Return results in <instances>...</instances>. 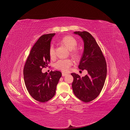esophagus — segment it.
<instances>
[{"label": "esophagus", "instance_id": "esophagus-1", "mask_svg": "<svg viewBox=\"0 0 130 130\" xmlns=\"http://www.w3.org/2000/svg\"><path fill=\"white\" fill-rule=\"evenodd\" d=\"M62 76H66L67 75V73H62Z\"/></svg>", "mask_w": 130, "mask_h": 130}]
</instances>
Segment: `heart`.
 Returning <instances> with one entry per match:
<instances>
[{"label":"heart","instance_id":"b5f03b06","mask_svg":"<svg viewBox=\"0 0 130 130\" xmlns=\"http://www.w3.org/2000/svg\"><path fill=\"white\" fill-rule=\"evenodd\" d=\"M61 42L70 50V54L71 57L76 60H79L82 57V53L78 48H76L77 45L76 39L71 35H66L63 37ZM49 54L51 58L55 56V48L54 44H51L49 47ZM73 65V61L70 59H60L55 64V67L63 72H67L71 66Z\"/></svg>","mask_w":130,"mask_h":130}]
</instances>
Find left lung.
<instances>
[{"label": "left lung", "instance_id": "left-lung-1", "mask_svg": "<svg viewBox=\"0 0 130 130\" xmlns=\"http://www.w3.org/2000/svg\"><path fill=\"white\" fill-rule=\"evenodd\" d=\"M84 42V51L78 68L88 71L81 77L72 73V87L75 96L86 103L96 99L101 93L106 77L107 64L102 51L92 35L87 31H75Z\"/></svg>", "mask_w": 130, "mask_h": 130}]
</instances>
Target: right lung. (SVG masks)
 Returning <instances> with one entry per match:
<instances>
[{
	"label": "right lung",
	"instance_id": "obj_1",
	"mask_svg": "<svg viewBox=\"0 0 130 130\" xmlns=\"http://www.w3.org/2000/svg\"><path fill=\"white\" fill-rule=\"evenodd\" d=\"M55 33L41 36L34 44L26 61L23 69L24 82L28 92L37 101L44 103L55 95L57 85L62 73L51 71L48 74L41 72L50 62L49 47Z\"/></svg>",
	"mask_w": 130,
	"mask_h": 130
}]
</instances>
